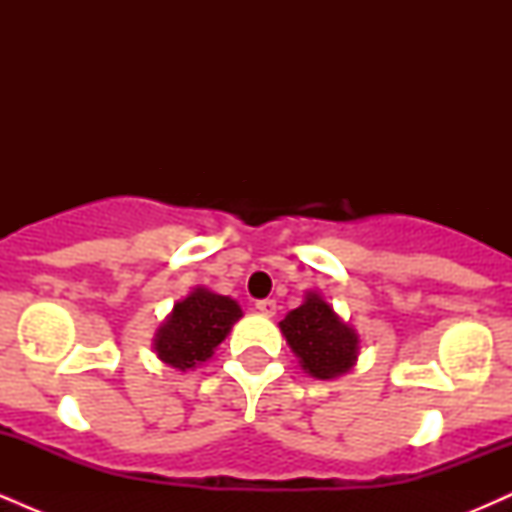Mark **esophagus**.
I'll return each instance as SVG.
<instances>
[{
  "instance_id": "obj_1",
  "label": "esophagus",
  "mask_w": 512,
  "mask_h": 512,
  "mask_svg": "<svg viewBox=\"0 0 512 512\" xmlns=\"http://www.w3.org/2000/svg\"><path fill=\"white\" fill-rule=\"evenodd\" d=\"M255 308L260 310L262 315L272 317V315L276 313V301H272V298H264V301H257V303H255Z\"/></svg>"
}]
</instances>
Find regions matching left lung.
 Masks as SVG:
<instances>
[{
	"label": "left lung",
	"mask_w": 512,
	"mask_h": 512,
	"mask_svg": "<svg viewBox=\"0 0 512 512\" xmlns=\"http://www.w3.org/2000/svg\"><path fill=\"white\" fill-rule=\"evenodd\" d=\"M279 327L301 368L313 378L332 380L356 366L361 339L320 293L310 291Z\"/></svg>",
	"instance_id": "left-lung-1"
}]
</instances>
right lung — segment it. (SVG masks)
Returning <instances> with one entry per match:
<instances>
[{"label":"right lung","instance_id":"right-lung-1","mask_svg":"<svg viewBox=\"0 0 512 512\" xmlns=\"http://www.w3.org/2000/svg\"><path fill=\"white\" fill-rule=\"evenodd\" d=\"M240 317L243 310L233 298L197 286L190 296L173 305V313L156 330V356L182 373L197 368L211 358Z\"/></svg>","mask_w":512,"mask_h":512}]
</instances>
